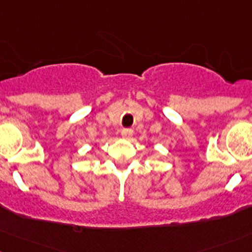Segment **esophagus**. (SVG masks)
I'll return each instance as SVG.
<instances>
[{
    "mask_svg": "<svg viewBox=\"0 0 252 252\" xmlns=\"http://www.w3.org/2000/svg\"><path fill=\"white\" fill-rule=\"evenodd\" d=\"M121 136H123L125 139H129L132 136H133V129L124 128L123 131H121Z\"/></svg>",
    "mask_w": 252,
    "mask_h": 252,
    "instance_id": "esophagus-1",
    "label": "esophagus"
}]
</instances>
